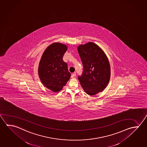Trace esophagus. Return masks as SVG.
<instances>
[{"mask_svg":"<svg viewBox=\"0 0 147 147\" xmlns=\"http://www.w3.org/2000/svg\"><path fill=\"white\" fill-rule=\"evenodd\" d=\"M75 76H76V73H72V75H71V78H75Z\"/></svg>","mask_w":147,"mask_h":147,"instance_id":"1","label":"esophagus"}]
</instances>
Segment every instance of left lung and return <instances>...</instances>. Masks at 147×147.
<instances>
[{"instance_id":"1","label":"left lung","mask_w":147,"mask_h":147,"mask_svg":"<svg viewBox=\"0 0 147 147\" xmlns=\"http://www.w3.org/2000/svg\"><path fill=\"white\" fill-rule=\"evenodd\" d=\"M83 65L78 78L84 91L94 95L103 91L109 82L111 69L108 59L100 47L92 42L78 48Z\"/></svg>"}]
</instances>
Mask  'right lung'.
Wrapping results in <instances>:
<instances>
[{"label": "right lung", "instance_id": "obj_1", "mask_svg": "<svg viewBox=\"0 0 147 147\" xmlns=\"http://www.w3.org/2000/svg\"><path fill=\"white\" fill-rule=\"evenodd\" d=\"M66 45L55 42L45 50L39 64L38 74L42 84L53 92L61 90L71 77L67 64L63 57Z\"/></svg>", "mask_w": 147, "mask_h": 147}]
</instances>
